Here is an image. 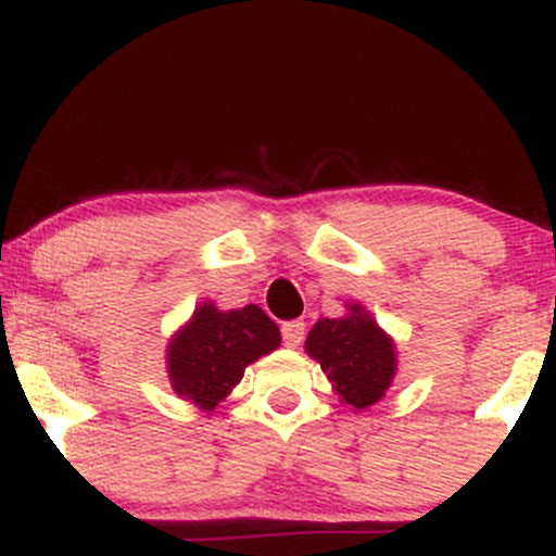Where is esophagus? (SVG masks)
Instances as JSON below:
<instances>
[{
	"label": "esophagus",
	"mask_w": 556,
	"mask_h": 556,
	"mask_svg": "<svg viewBox=\"0 0 556 556\" xmlns=\"http://www.w3.org/2000/svg\"><path fill=\"white\" fill-rule=\"evenodd\" d=\"M305 337V324L303 321H287L282 324V342L287 348H298Z\"/></svg>",
	"instance_id": "obj_1"
}]
</instances>
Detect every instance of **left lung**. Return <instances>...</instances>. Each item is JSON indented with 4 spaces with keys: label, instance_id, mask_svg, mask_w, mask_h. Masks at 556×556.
Segmentation results:
<instances>
[{
    "label": "left lung",
    "instance_id": "1",
    "mask_svg": "<svg viewBox=\"0 0 556 556\" xmlns=\"http://www.w3.org/2000/svg\"><path fill=\"white\" fill-rule=\"evenodd\" d=\"M305 353L321 363L340 400L355 410H366L384 397L397 371L392 337L358 303L348 305V316L316 321Z\"/></svg>",
    "mask_w": 556,
    "mask_h": 556
}]
</instances>
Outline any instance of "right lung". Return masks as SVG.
Here are the masks:
<instances>
[{"mask_svg": "<svg viewBox=\"0 0 556 556\" xmlns=\"http://www.w3.org/2000/svg\"><path fill=\"white\" fill-rule=\"evenodd\" d=\"M279 340V327L258 305L235 311H219L214 303L198 305L169 342L172 389L201 410H214L240 384L245 368L277 350Z\"/></svg>", "mask_w": 556, "mask_h": 556, "instance_id": "right-lung-1", "label": "right lung"}]
</instances>
